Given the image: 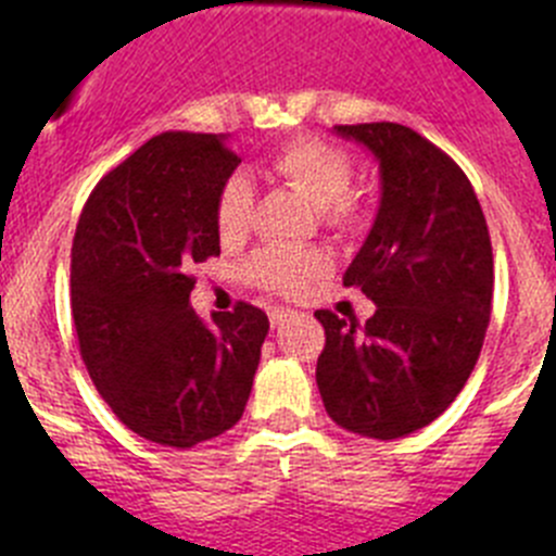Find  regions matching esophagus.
Instances as JSON below:
<instances>
[{
    "label": "esophagus",
    "instance_id": "34e87169",
    "mask_svg": "<svg viewBox=\"0 0 556 556\" xmlns=\"http://www.w3.org/2000/svg\"><path fill=\"white\" fill-rule=\"evenodd\" d=\"M288 317H293V312L285 309V306H271V309H268V319H271L274 328H277V325H282Z\"/></svg>",
    "mask_w": 556,
    "mask_h": 556
}]
</instances>
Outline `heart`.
Returning <instances> with one entry per match:
<instances>
[{"label":"heart","instance_id":"b5f03b06","mask_svg":"<svg viewBox=\"0 0 556 556\" xmlns=\"http://www.w3.org/2000/svg\"><path fill=\"white\" fill-rule=\"evenodd\" d=\"M268 172L319 210V220L336 233H355L366 223V210L350 193L355 179V164L350 153L333 142L317 137H299L282 144L268 159ZM252 190L242 174H233L223 182L215 204V226L223 242H237L244 237L250 223ZM325 268V257L314 250L299 247H263L247 261L244 274L257 288L274 293H295L306 279L317 277Z\"/></svg>","mask_w":556,"mask_h":556}]
</instances>
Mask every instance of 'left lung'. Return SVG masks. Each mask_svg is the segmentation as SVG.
<instances>
[{
    "mask_svg": "<svg viewBox=\"0 0 556 556\" xmlns=\"http://www.w3.org/2000/svg\"><path fill=\"white\" fill-rule=\"evenodd\" d=\"M379 161L382 201L344 274L377 304L361 325L319 309L317 387L336 425L392 441L433 422L459 395L492 312V244L465 172L401 123L336 126Z\"/></svg>",
    "mask_w": 556,
    "mask_h": 556,
    "instance_id": "1",
    "label": "left lung"
}]
</instances>
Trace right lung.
<instances>
[{
    "instance_id": "obj_1",
    "label": "right lung",
    "mask_w": 556,
    "mask_h": 556,
    "mask_svg": "<svg viewBox=\"0 0 556 556\" xmlns=\"http://www.w3.org/2000/svg\"><path fill=\"white\" fill-rule=\"evenodd\" d=\"M242 164L223 134L166 131L106 172L72 242V317L106 406L177 450L242 419L268 317L239 301L206 325L190 268L220 255L215 204Z\"/></svg>"
}]
</instances>
